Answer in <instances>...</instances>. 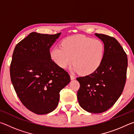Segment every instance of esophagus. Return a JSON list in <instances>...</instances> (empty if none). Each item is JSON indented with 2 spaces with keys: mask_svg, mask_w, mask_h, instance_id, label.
Masks as SVG:
<instances>
[{
  "mask_svg": "<svg viewBox=\"0 0 134 134\" xmlns=\"http://www.w3.org/2000/svg\"><path fill=\"white\" fill-rule=\"evenodd\" d=\"M70 79H71V80H72L75 79V77H74L73 75H72V74H70Z\"/></svg>",
  "mask_w": 134,
  "mask_h": 134,
  "instance_id": "1",
  "label": "esophagus"
}]
</instances>
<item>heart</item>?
Wrapping results in <instances>:
<instances>
[{
  "instance_id": "obj_1",
  "label": "heart",
  "mask_w": 134,
  "mask_h": 134,
  "mask_svg": "<svg viewBox=\"0 0 134 134\" xmlns=\"http://www.w3.org/2000/svg\"><path fill=\"white\" fill-rule=\"evenodd\" d=\"M51 51V58L59 67L65 69L73 64L71 70L86 75L96 71L103 62L105 45L102 41L83 35L67 37Z\"/></svg>"
}]
</instances>
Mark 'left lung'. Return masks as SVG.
<instances>
[{
	"label": "left lung",
	"mask_w": 134,
	"mask_h": 134,
	"mask_svg": "<svg viewBox=\"0 0 134 134\" xmlns=\"http://www.w3.org/2000/svg\"><path fill=\"white\" fill-rule=\"evenodd\" d=\"M105 45V56L100 66L89 75L77 77L79 105L92 113L105 112L121 96L126 79L128 58L115 38L95 34Z\"/></svg>",
	"instance_id": "1"
}]
</instances>
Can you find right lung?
Returning a JSON list of instances; mask_svg holds the SVG:
<instances>
[{
    "label": "right lung",
    "instance_id": "1",
    "mask_svg": "<svg viewBox=\"0 0 134 134\" xmlns=\"http://www.w3.org/2000/svg\"><path fill=\"white\" fill-rule=\"evenodd\" d=\"M60 34L31 32L13 51L11 81L22 104L36 114H47L55 109L60 92L70 81L69 73L51 60L49 53Z\"/></svg>",
    "mask_w": 134,
    "mask_h": 134
}]
</instances>
